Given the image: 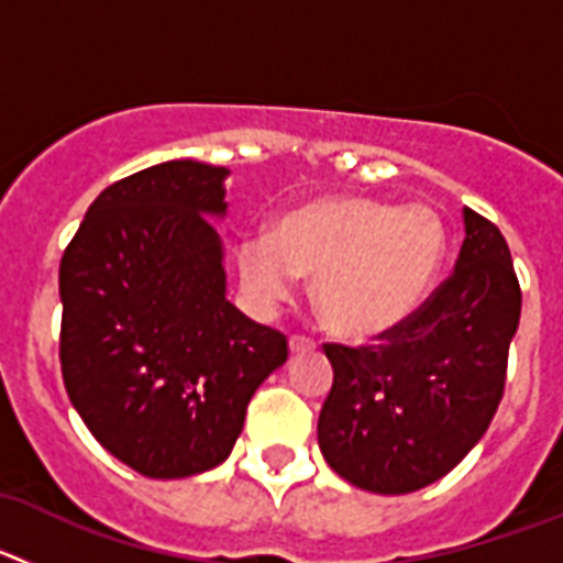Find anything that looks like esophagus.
<instances>
[{"mask_svg":"<svg viewBox=\"0 0 563 563\" xmlns=\"http://www.w3.org/2000/svg\"><path fill=\"white\" fill-rule=\"evenodd\" d=\"M316 350V341L305 335H292L290 338V352L292 355H301V352H312Z\"/></svg>","mask_w":563,"mask_h":563,"instance_id":"34e87169","label":"esophagus"}]
</instances>
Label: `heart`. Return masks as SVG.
I'll return each instance as SVG.
<instances>
[{"instance_id": "obj_1", "label": "heart", "mask_w": 563, "mask_h": 563, "mask_svg": "<svg viewBox=\"0 0 563 563\" xmlns=\"http://www.w3.org/2000/svg\"><path fill=\"white\" fill-rule=\"evenodd\" d=\"M239 285L256 312L290 301L312 276V301L335 335L372 341L420 312L445 262V228L426 206L330 194L290 208L271 233L236 245Z\"/></svg>"}]
</instances>
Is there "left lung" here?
Masks as SVG:
<instances>
[{
	"label": "left lung",
	"instance_id": "1",
	"mask_svg": "<svg viewBox=\"0 0 563 563\" xmlns=\"http://www.w3.org/2000/svg\"><path fill=\"white\" fill-rule=\"evenodd\" d=\"M521 287L505 236L465 208L451 273L411 321L366 346L324 343L332 389L318 445L338 476L372 494H415L474 449L505 395Z\"/></svg>",
	"mask_w": 563,
	"mask_h": 563
}]
</instances>
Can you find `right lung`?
Here are the masks:
<instances>
[{
    "label": "right lung",
    "mask_w": 563,
    "mask_h": 563,
    "mask_svg": "<svg viewBox=\"0 0 563 563\" xmlns=\"http://www.w3.org/2000/svg\"><path fill=\"white\" fill-rule=\"evenodd\" d=\"M228 168L168 161L96 197L58 267L62 377L112 456L148 479L228 460L287 338L225 298Z\"/></svg>",
    "instance_id": "1"
}]
</instances>
